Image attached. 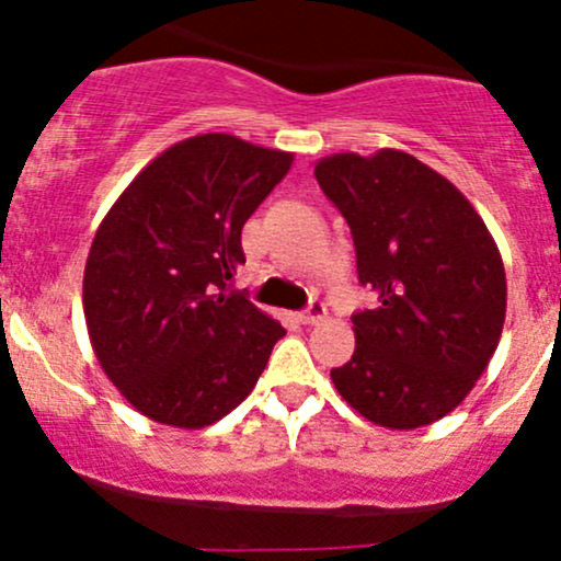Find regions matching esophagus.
I'll use <instances>...</instances> for the list:
<instances>
[{"mask_svg": "<svg viewBox=\"0 0 561 561\" xmlns=\"http://www.w3.org/2000/svg\"><path fill=\"white\" fill-rule=\"evenodd\" d=\"M324 317H327V306L321 300H311L306 311L298 313L302 324H319V321H324Z\"/></svg>", "mask_w": 561, "mask_h": 561, "instance_id": "34e87169", "label": "esophagus"}]
</instances>
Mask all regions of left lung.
<instances>
[{"label": "left lung", "mask_w": 561, "mask_h": 561, "mask_svg": "<svg viewBox=\"0 0 561 561\" xmlns=\"http://www.w3.org/2000/svg\"><path fill=\"white\" fill-rule=\"evenodd\" d=\"M317 182L356 244L377 306L353 313L356 351L334 388L379 427L450 414L499 347L506 274L491 231L446 176L401 150L321 158Z\"/></svg>", "instance_id": "8db88e82"}]
</instances>
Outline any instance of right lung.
<instances>
[{
  "instance_id": "right-lung-1",
  "label": "right lung",
  "mask_w": 561,
  "mask_h": 561,
  "mask_svg": "<svg viewBox=\"0 0 561 561\" xmlns=\"http://www.w3.org/2000/svg\"><path fill=\"white\" fill-rule=\"evenodd\" d=\"M289 165L293 152L199 134L147 163L102 218L83 317L96 362L147 420L208 427L266 369L285 327L229 285L244 221Z\"/></svg>"
}]
</instances>
